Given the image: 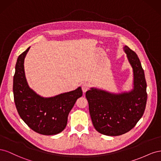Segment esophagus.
Segmentation results:
<instances>
[{
	"label": "esophagus",
	"mask_w": 161,
	"mask_h": 161,
	"mask_svg": "<svg viewBox=\"0 0 161 161\" xmlns=\"http://www.w3.org/2000/svg\"><path fill=\"white\" fill-rule=\"evenodd\" d=\"M89 87H90V85L89 83H87V82H84V83H82L81 86V88L83 92H85L86 91H88L89 89Z\"/></svg>",
	"instance_id": "1"
}]
</instances>
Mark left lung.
Masks as SVG:
<instances>
[{
    "mask_svg": "<svg viewBox=\"0 0 161 161\" xmlns=\"http://www.w3.org/2000/svg\"><path fill=\"white\" fill-rule=\"evenodd\" d=\"M124 50L133 69V89L115 94L91 88L85 94L94 128L106 136H120L131 130L142 117L147 104V82L140 61L127 46Z\"/></svg>",
    "mask_w": 161,
    "mask_h": 161,
    "instance_id": "obj_1",
    "label": "left lung"
}]
</instances>
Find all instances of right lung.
Masks as SVG:
<instances>
[{"label": "right lung", "instance_id": "add662e5", "mask_svg": "<svg viewBox=\"0 0 161 161\" xmlns=\"http://www.w3.org/2000/svg\"><path fill=\"white\" fill-rule=\"evenodd\" d=\"M30 48L17 60L13 87L14 103L21 118L31 130L43 135H55L66 128L68 116L82 91L79 86L47 98L37 94L29 86L24 70V60Z\"/></svg>", "mask_w": 161, "mask_h": 161}]
</instances>
